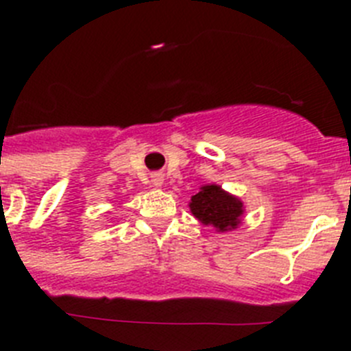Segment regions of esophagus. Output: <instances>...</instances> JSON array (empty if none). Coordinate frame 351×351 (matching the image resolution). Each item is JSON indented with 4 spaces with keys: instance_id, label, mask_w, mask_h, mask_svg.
<instances>
[{
    "instance_id": "34e87169",
    "label": "esophagus",
    "mask_w": 351,
    "mask_h": 351,
    "mask_svg": "<svg viewBox=\"0 0 351 351\" xmlns=\"http://www.w3.org/2000/svg\"><path fill=\"white\" fill-rule=\"evenodd\" d=\"M152 184H154L155 187H160V185L164 184V176L160 175V173H155V175H152Z\"/></svg>"
}]
</instances>
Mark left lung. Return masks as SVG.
Here are the masks:
<instances>
[{
	"label": "left lung",
	"mask_w": 351,
	"mask_h": 351,
	"mask_svg": "<svg viewBox=\"0 0 351 351\" xmlns=\"http://www.w3.org/2000/svg\"><path fill=\"white\" fill-rule=\"evenodd\" d=\"M189 208L205 226H213L219 233L239 228L243 215V203L239 197L222 191L219 185H203L191 197Z\"/></svg>",
	"instance_id": "obj_1"
}]
</instances>
